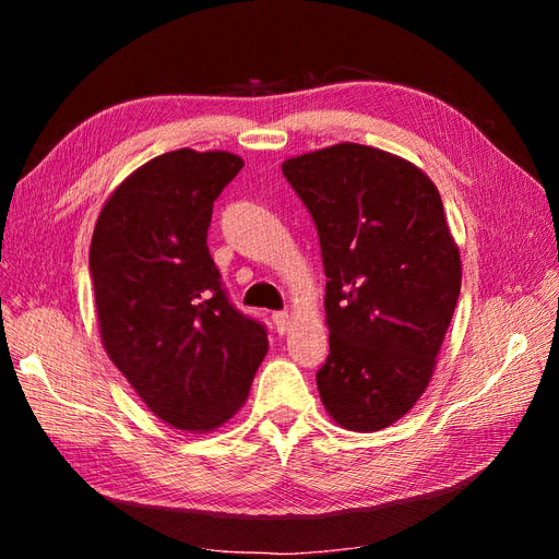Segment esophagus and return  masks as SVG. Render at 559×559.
Here are the masks:
<instances>
[{"mask_svg":"<svg viewBox=\"0 0 559 559\" xmlns=\"http://www.w3.org/2000/svg\"><path fill=\"white\" fill-rule=\"evenodd\" d=\"M273 324L277 326L280 333H284L286 329L292 326V314H289V312H275V314H273Z\"/></svg>","mask_w":559,"mask_h":559,"instance_id":"esophagus-1","label":"esophagus"}]
</instances>
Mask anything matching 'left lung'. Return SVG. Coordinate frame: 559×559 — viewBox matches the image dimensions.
<instances>
[{"label":"left lung","mask_w":559,"mask_h":559,"mask_svg":"<svg viewBox=\"0 0 559 559\" xmlns=\"http://www.w3.org/2000/svg\"><path fill=\"white\" fill-rule=\"evenodd\" d=\"M282 173L314 218L326 273L321 403L349 431H380L425 394L460 298L441 193L411 160L352 142Z\"/></svg>","instance_id":"obj_1"}]
</instances>
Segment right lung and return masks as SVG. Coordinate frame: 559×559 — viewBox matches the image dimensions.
Masks as SVG:
<instances>
[{"label": "right lung", "mask_w": 559, "mask_h": 559, "mask_svg": "<svg viewBox=\"0 0 559 559\" xmlns=\"http://www.w3.org/2000/svg\"><path fill=\"white\" fill-rule=\"evenodd\" d=\"M245 160L179 148L107 198L91 240L103 345L146 408L181 431H212L242 408L267 333L230 306L210 257L212 207Z\"/></svg>", "instance_id": "right-lung-1"}]
</instances>
